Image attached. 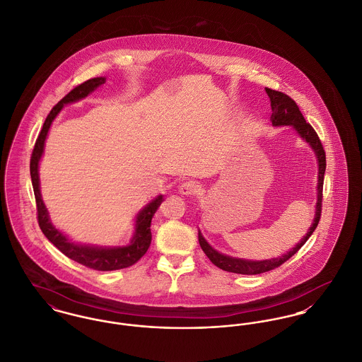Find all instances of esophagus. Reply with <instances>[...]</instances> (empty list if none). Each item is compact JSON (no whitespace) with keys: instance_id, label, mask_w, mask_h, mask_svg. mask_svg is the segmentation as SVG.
I'll use <instances>...</instances> for the list:
<instances>
[{"instance_id":"34e87169","label":"esophagus","mask_w":362,"mask_h":362,"mask_svg":"<svg viewBox=\"0 0 362 362\" xmlns=\"http://www.w3.org/2000/svg\"><path fill=\"white\" fill-rule=\"evenodd\" d=\"M179 192L183 195H194L199 192V185L195 180H186L179 186Z\"/></svg>"}]
</instances>
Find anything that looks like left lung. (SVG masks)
Wrapping results in <instances>:
<instances>
[{
    "label": "left lung",
    "instance_id": "left-lung-1",
    "mask_svg": "<svg viewBox=\"0 0 362 362\" xmlns=\"http://www.w3.org/2000/svg\"><path fill=\"white\" fill-rule=\"evenodd\" d=\"M267 94L271 100V107H272V116H271V122L274 126H293L296 128L298 134L300 135V138H303L310 146L315 150L316 156H317V161H319V185H317V204H316V216L313 220L312 227L309 228L308 234L305 235L297 246L290 250L287 255H283L277 258H271V259H262V261H250V259H242V258H235L230 255H221L218 252H216L212 246L205 240V238L202 236L201 233H198V240L201 245V249L204 250V253L208 255V258L212 261L216 267H218L223 271L227 272H233V274H240V275H258V274H264L268 271H272L277 267H280L281 264H284L288 258H291L293 255L297 253L298 250L305 245V242L310 238V235L313 234V231L316 230L317 224L320 221V216H321V202H322V185H324V172H325V151L321 145L319 135L315 131V128L312 127L309 123H306L305 117L302 116L299 107H298L296 101L288 97L287 94L276 91L272 88H265Z\"/></svg>",
    "mask_w": 362,
    "mask_h": 362
}]
</instances>
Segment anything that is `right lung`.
<instances>
[{
    "label": "right lung",
    "instance_id": "add662e5",
    "mask_svg": "<svg viewBox=\"0 0 362 362\" xmlns=\"http://www.w3.org/2000/svg\"><path fill=\"white\" fill-rule=\"evenodd\" d=\"M105 83V78H93L83 82L82 85L76 86L72 88L64 98L52 107L50 113L47 115L42 129L37 138L35 146L31 154L30 160V173H31V182L34 195L37 201V217L40 228L42 230L45 236L68 258L85 265L87 268L95 269V271H116L122 268H128L134 265L136 261L142 258L149 249L151 242V231L150 224L151 218L156 211L163 202V195H158L156 199H153L149 205H146L139 214L136 216V224H135V234L132 236L129 245L122 247H98V246H88V245H78L71 242L65 235L62 234L49 218V213L43 204L41 190H40V176H38V164L42 157L45 139L47 135V131L52 126V122L59 115V112L63 109L64 104L75 103L87 97L91 91H94L98 86Z\"/></svg>",
    "mask_w": 362,
    "mask_h": 362
}]
</instances>
